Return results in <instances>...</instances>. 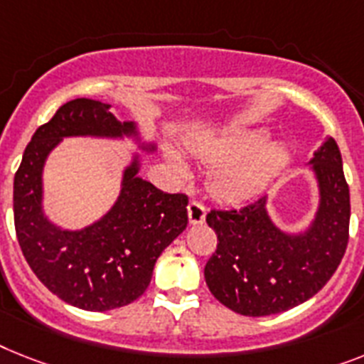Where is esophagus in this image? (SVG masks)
<instances>
[{
	"instance_id": "1",
	"label": "esophagus",
	"mask_w": 364,
	"mask_h": 364,
	"mask_svg": "<svg viewBox=\"0 0 364 364\" xmlns=\"http://www.w3.org/2000/svg\"><path fill=\"white\" fill-rule=\"evenodd\" d=\"M188 218L191 225H200L206 218V208L200 200H189L188 204Z\"/></svg>"
}]
</instances>
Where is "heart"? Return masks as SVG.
<instances>
[{
	"label": "heart",
	"instance_id": "1",
	"mask_svg": "<svg viewBox=\"0 0 364 364\" xmlns=\"http://www.w3.org/2000/svg\"><path fill=\"white\" fill-rule=\"evenodd\" d=\"M266 134L229 135L197 150L204 161L221 165L212 176V191L223 200H240L262 188L272 176L283 169L288 161V150L284 145H268ZM178 167H182L178 158H173Z\"/></svg>",
	"mask_w": 364,
	"mask_h": 364
}]
</instances>
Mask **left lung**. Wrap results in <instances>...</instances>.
<instances>
[{
  "instance_id": "left-lung-1",
  "label": "left lung",
  "mask_w": 364,
  "mask_h": 364,
  "mask_svg": "<svg viewBox=\"0 0 364 364\" xmlns=\"http://www.w3.org/2000/svg\"><path fill=\"white\" fill-rule=\"evenodd\" d=\"M311 164L320 206L305 232L277 229L266 197L236 210H210L206 215L218 234V249L204 266V279L230 311L243 316L284 312L320 292L337 272L350 238V189L335 139L329 137Z\"/></svg>"
}]
</instances>
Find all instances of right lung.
Here are the masks:
<instances>
[{"mask_svg":"<svg viewBox=\"0 0 364 364\" xmlns=\"http://www.w3.org/2000/svg\"><path fill=\"white\" fill-rule=\"evenodd\" d=\"M137 137L134 122L117 121L109 104L76 98L38 126L14 175V229L41 283L83 311H111L145 292L167 245L188 225V195L164 193L139 178V160L124 169L122 189L100 221L63 230L42 212V167L63 137ZM154 150V146H149Z\"/></svg>","mask_w":364,"mask_h":364,"instance_id":"obj_1","label":"right lung"}]
</instances>
